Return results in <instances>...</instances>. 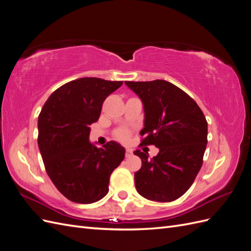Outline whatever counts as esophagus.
Returning <instances> with one entry per match:
<instances>
[{
    "label": "esophagus",
    "mask_w": 251,
    "mask_h": 251,
    "mask_svg": "<svg viewBox=\"0 0 251 251\" xmlns=\"http://www.w3.org/2000/svg\"><path fill=\"white\" fill-rule=\"evenodd\" d=\"M132 155H133L132 150L126 149V158H130Z\"/></svg>",
    "instance_id": "1"
}]
</instances>
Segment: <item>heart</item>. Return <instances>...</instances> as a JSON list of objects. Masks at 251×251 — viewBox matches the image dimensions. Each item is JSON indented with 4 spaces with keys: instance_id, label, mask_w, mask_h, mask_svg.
I'll list each match as a JSON object with an SVG mask.
<instances>
[{
    "instance_id": "heart-1",
    "label": "heart",
    "mask_w": 251,
    "mask_h": 251,
    "mask_svg": "<svg viewBox=\"0 0 251 251\" xmlns=\"http://www.w3.org/2000/svg\"><path fill=\"white\" fill-rule=\"evenodd\" d=\"M128 136H130V133H128L126 130H120L117 133V138L121 141H126L128 139Z\"/></svg>"
}]
</instances>
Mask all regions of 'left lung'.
<instances>
[{"label":"left lung","mask_w":251,"mask_h":251,"mask_svg":"<svg viewBox=\"0 0 251 251\" xmlns=\"http://www.w3.org/2000/svg\"><path fill=\"white\" fill-rule=\"evenodd\" d=\"M143 104L141 144H154L159 153L136 150L141 169L135 173V186L146 199L176 200L191 187L198 175L207 144V121L199 105L172 82L125 81Z\"/></svg>","instance_id":"obj_1"}]
</instances>
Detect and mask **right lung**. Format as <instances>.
<instances>
[{
  "instance_id": "right-lung-1",
  "label": "right lung",
  "mask_w": 251,
  "mask_h": 251,
  "mask_svg": "<svg viewBox=\"0 0 251 251\" xmlns=\"http://www.w3.org/2000/svg\"><path fill=\"white\" fill-rule=\"evenodd\" d=\"M123 81L82 77L53 92L39 115L37 143L49 178L67 199L90 204L109 192L112 172L125 159L116 141L103 148L90 142V126L100 116L105 98Z\"/></svg>"
}]
</instances>
